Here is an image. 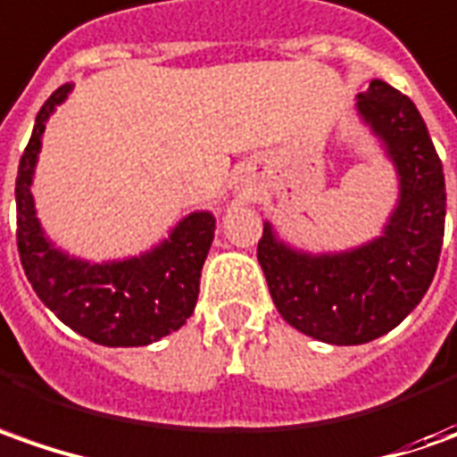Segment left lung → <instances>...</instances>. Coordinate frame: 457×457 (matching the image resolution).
<instances>
[{
    "instance_id": "obj_1",
    "label": "left lung",
    "mask_w": 457,
    "mask_h": 457,
    "mask_svg": "<svg viewBox=\"0 0 457 457\" xmlns=\"http://www.w3.org/2000/svg\"><path fill=\"white\" fill-rule=\"evenodd\" d=\"M356 111L397 169L400 199L385 232L344 253L311 255L265 222L258 260L278 313L306 337L337 346L392 331L433 283L445 232L443 164L415 103L385 80L356 96Z\"/></svg>"
}]
</instances>
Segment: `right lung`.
Wrapping results in <instances>:
<instances>
[{
    "mask_svg": "<svg viewBox=\"0 0 457 457\" xmlns=\"http://www.w3.org/2000/svg\"><path fill=\"white\" fill-rule=\"evenodd\" d=\"M72 86H60L40 108L17 171V247L24 276L65 326L103 346H146L181 328L197 306L202 265L214 240V217L192 212L169 240L138 258L87 262L57 250L45 235L32 177L45 123Z\"/></svg>",
    "mask_w": 457,
    "mask_h": 457,
    "instance_id": "obj_1",
    "label": "right lung"
}]
</instances>
